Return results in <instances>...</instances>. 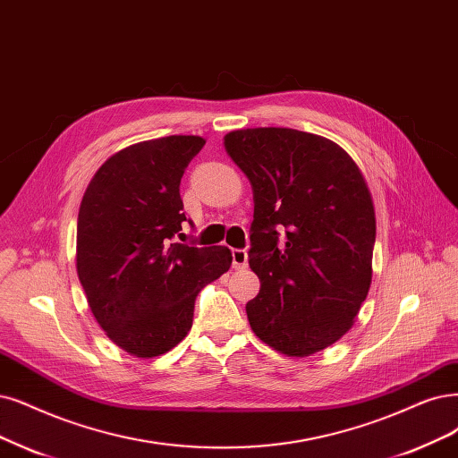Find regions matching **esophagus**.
<instances>
[{
    "instance_id": "obj_1",
    "label": "esophagus",
    "mask_w": 458,
    "mask_h": 458,
    "mask_svg": "<svg viewBox=\"0 0 458 458\" xmlns=\"http://www.w3.org/2000/svg\"><path fill=\"white\" fill-rule=\"evenodd\" d=\"M247 264H249L247 250L245 249H233L232 250V266L235 269H243V267H247Z\"/></svg>"
}]
</instances>
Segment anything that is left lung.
Returning a JSON list of instances; mask_svg holds the SVG:
<instances>
[{
    "mask_svg": "<svg viewBox=\"0 0 458 458\" xmlns=\"http://www.w3.org/2000/svg\"><path fill=\"white\" fill-rule=\"evenodd\" d=\"M225 148L255 199L249 266L260 293L245 306L249 325L286 357H310L352 327L369 291L376 211L366 179L340 145L293 128L235 130Z\"/></svg>",
    "mask_w": 458,
    "mask_h": 458,
    "instance_id": "left-lung-1",
    "label": "left lung"
}]
</instances>
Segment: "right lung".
<instances>
[{
    "instance_id": "1",
    "label": "right lung",
    "mask_w": 458,
    "mask_h": 458,
    "mask_svg": "<svg viewBox=\"0 0 458 458\" xmlns=\"http://www.w3.org/2000/svg\"><path fill=\"white\" fill-rule=\"evenodd\" d=\"M203 145L199 135L130 145L101 164L81 201L79 281L98 325L138 359L184 340L198 293L232 266L228 247L174 242L186 220L181 177Z\"/></svg>"
}]
</instances>
